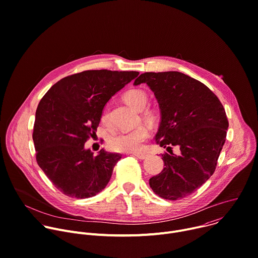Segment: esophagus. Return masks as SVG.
<instances>
[{"label":"esophagus","instance_id":"1","mask_svg":"<svg viewBox=\"0 0 258 258\" xmlns=\"http://www.w3.org/2000/svg\"><path fill=\"white\" fill-rule=\"evenodd\" d=\"M134 156H136L139 159H145L148 156V153L146 152H139V153H134Z\"/></svg>","mask_w":258,"mask_h":258}]
</instances>
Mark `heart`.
<instances>
[{"instance_id": "heart-1", "label": "heart", "mask_w": 258, "mask_h": 258, "mask_svg": "<svg viewBox=\"0 0 258 258\" xmlns=\"http://www.w3.org/2000/svg\"><path fill=\"white\" fill-rule=\"evenodd\" d=\"M123 101L131 107L141 110L142 117L154 123L159 118V112L155 107L146 106L148 102V94L139 88H133L125 91L122 95ZM100 122L105 128H110V116L108 109H104L100 115ZM150 136L149 128L145 124H140L135 128L126 132H121L114 136L109 141L111 150L120 153H131L140 150L143 144Z\"/></svg>"}]
</instances>
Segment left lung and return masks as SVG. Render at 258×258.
I'll use <instances>...</instances> for the list:
<instances>
[{"mask_svg":"<svg viewBox=\"0 0 258 258\" xmlns=\"http://www.w3.org/2000/svg\"><path fill=\"white\" fill-rule=\"evenodd\" d=\"M142 83L161 109L156 144L170 153L162 154L165 167L150 178V186L162 199H184L215 172L229 126L224 106L205 84L180 72L144 73L134 85Z\"/></svg>","mask_w":258,"mask_h":258,"instance_id":"left-lung-1","label":"left lung"}]
</instances>
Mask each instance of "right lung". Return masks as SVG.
Instances as JSON below:
<instances>
[{"instance_id":"obj_1","label":"right lung","mask_w":258,"mask_h":258,"mask_svg":"<svg viewBox=\"0 0 258 258\" xmlns=\"http://www.w3.org/2000/svg\"><path fill=\"white\" fill-rule=\"evenodd\" d=\"M138 75L84 71L62 78L41 98L32 134L36 162L63 195L88 199L107 185L121 155L100 150L94 156L85 143L96 136L106 102Z\"/></svg>"}]
</instances>
